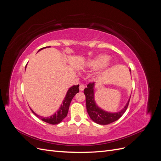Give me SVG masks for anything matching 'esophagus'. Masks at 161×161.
<instances>
[{"label": "esophagus", "instance_id": "34e87169", "mask_svg": "<svg viewBox=\"0 0 161 161\" xmlns=\"http://www.w3.org/2000/svg\"><path fill=\"white\" fill-rule=\"evenodd\" d=\"M84 89H85V86H84V85H80V86H79V90L80 91H82L84 90Z\"/></svg>", "mask_w": 161, "mask_h": 161}]
</instances>
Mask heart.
<instances>
[{
    "mask_svg": "<svg viewBox=\"0 0 161 161\" xmlns=\"http://www.w3.org/2000/svg\"><path fill=\"white\" fill-rule=\"evenodd\" d=\"M109 59V57L108 55L101 54L97 56L96 57L92 58L86 62L85 67L86 69L91 70L99 69L100 68L103 67L104 66H107L105 64Z\"/></svg>",
    "mask_w": 161,
    "mask_h": 161,
    "instance_id": "obj_1",
    "label": "heart"
}]
</instances>
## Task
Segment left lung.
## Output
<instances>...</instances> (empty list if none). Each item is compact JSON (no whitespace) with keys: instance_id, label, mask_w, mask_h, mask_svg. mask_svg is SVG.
<instances>
[{"instance_id":"1","label":"left lung","mask_w":161,"mask_h":161,"mask_svg":"<svg viewBox=\"0 0 161 161\" xmlns=\"http://www.w3.org/2000/svg\"><path fill=\"white\" fill-rule=\"evenodd\" d=\"M130 71L131 72L130 70ZM94 86L95 82H90L87 85V88H85L84 90V94L86 97V110L87 113L90 116V118L94 122L100 125H108L119 119L127 109L130 99L124 108L121 111L116 112V113H110V112L101 109L97 105L95 101Z\"/></svg>"}]
</instances>
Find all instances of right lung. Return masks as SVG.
Segmentation results:
<instances>
[{
    "instance_id": "1",
    "label": "right lung",
    "mask_w": 161,
    "mask_h": 161,
    "mask_svg": "<svg viewBox=\"0 0 161 161\" xmlns=\"http://www.w3.org/2000/svg\"><path fill=\"white\" fill-rule=\"evenodd\" d=\"M49 47H50V46H49ZM49 47H42V48H41V49L39 50L38 52H40V50L44 49V48ZM26 66H27V65L25 66V69H26ZM79 85H74V86H71L70 88L68 90L66 95L64 97V99L63 100L62 104L60 107V108L58 109L56 113H55L53 115H52L50 117H47V118H43V117H41L40 115H38L37 114H36L35 112H34L31 109V111L37 117V118L41 119L42 121H45V122H46V123L50 124L52 125H55V124H58L60 123L61 121L66 118L67 114H68L69 106H70V104L71 103V101H72V98L75 97V95L77 93V92H79Z\"/></svg>"
}]
</instances>
